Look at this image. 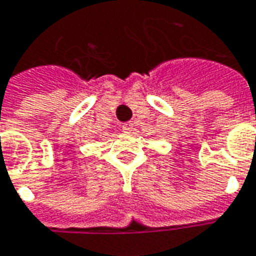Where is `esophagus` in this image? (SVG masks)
Masks as SVG:
<instances>
[{"mask_svg": "<svg viewBox=\"0 0 256 256\" xmlns=\"http://www.w3.org/2000/svg\"><path fill=\"white\" fill-rule=\"evenodd\" d=\"M132 130H134V124H132V122H125V124L122 125V131L126 132V134H131Z\"/></svg>", "mask_w": 256, "mask_h": 256, "instance_id": "1", "label": "esophagus"}]
</instances>
